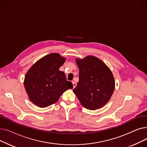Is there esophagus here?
<instances>
[{
    "label": "esophagus",
    "instance_id": "obj_1",
    "mask_svg": "<svg viewBox=\"0 0 147 147\" xmlns=\"http://www.w3.org/2000/svg\"><path fill=\"white\" fill-rule=\"evenodd\" d=\"M73 83V88H75L76 86V83L74 82H72Z\"/></svg>",
    "mask_w": 147,
    "mask_h": 147
}]
</instances>
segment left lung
<instances>
[{
  "instance_id": "obj_1",
  "label": "left lung",
  "mask_w": 147,
  "mask_h": 147,
  "mask_svg": "<svg viewBox=\"0 0 147 147\" xmlns=\"http://www.w3.org/2000/svg\"><path fill=\"white\" fill-rule=\"evenodd\" d=\"M76 62L79 69V81L73 92L86 109H101L109 101L115 89L111 69L102 61L92 55L76 58Z\"/></svg>"
}]
</instances>
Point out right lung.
<instances>
[{
  "instance_id": "1",
  "label": "right lung",
  "mask_w": 147,
  "mask_h": 147,
  "mask_svg": "<svg viewBox=\"0 0 147 147\" xmlns=\"http://www.w3.org/2000/svg\"><path fill=\"white\" fill-rule=\"evenodd\" d=\"M65 61L59 53H50L36 62L26 73L24 86L34 105L47 107L58 101L65 91L73 89V83L59 69Z\"/></svg>"
}]
</instances>
